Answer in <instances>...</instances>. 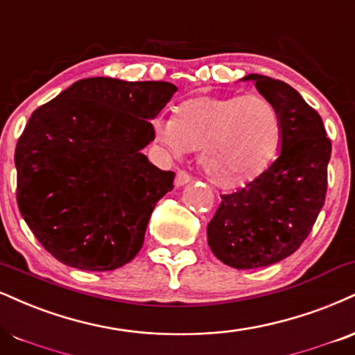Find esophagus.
I'll return each instance as SVG.
<instances>
[{"label": "esophagus", "mask_w": 355, "mask_h": 355, "mask_svg": "<svg viewBox=\"0 0 355 355\" xmlns=\"http://www.w3.org/2000/svg\"><path fill=\"white\" fill-rule=\"evenodd\" d=\"M190 182H191V177L187 172H183V170H180V172L177 173V177H175V185L177 187H183Z\"/></svg>", "instance_id": "obj_1"}]
</instances>
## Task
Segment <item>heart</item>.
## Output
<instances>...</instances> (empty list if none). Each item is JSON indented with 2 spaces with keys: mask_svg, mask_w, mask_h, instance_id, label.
I'll return each mask as SVG.
<instances>
[{
  "mask_svg": "<svg viewBox=\"0 0 355 355\" xmlns=\"http://www.w3.org/2000/svg\"><path fill=\"white\" fill-rule=\"evenodd\" d=\"M162 144L182 155L200 152L207 180L223 190L250 185L275 160L283 135L279 110L263 96H202L155 125Z\"/></svg>",
  "mask_w": 355,
  "mask_h": 355,
  "instance_id": "heart-1",
  "label": "heart"
}]
</instances>
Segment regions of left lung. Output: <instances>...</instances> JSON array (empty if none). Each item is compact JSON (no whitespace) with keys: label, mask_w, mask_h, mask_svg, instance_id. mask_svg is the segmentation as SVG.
I'll use <instances>...</instances> for the list:
<instances>
[{"label":"left lung","mask_w":355,"mask_h":355,"mask_svg":"<svg viewBox=\"0 0 355 355\" xmlns=\"http://www.w3.org/2000/svg\"><path fill=\"white\" fill-rule=\"evenodd\" d=\"M283 121L279 157L264 172L230 195L207 228L213 254L236 270H254L288 258L318 220L327 190L331 140L321 115L291 85L248 74Z\"/></svg>","instance_id":"left-lung-1"}]
</instances>
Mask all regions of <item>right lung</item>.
<instances>
[{"label": "right lung", "instance_id": "add662e5", "mask_svg": "<svg viewBox=\"0 0 355 355\" xmlns=\"http://www.w3.org/2000/svg\"><path fill=\"white\" fill-rule=\"evenodd\" d=\"M177 87L164 80L89 78L33 112L15 152L18 207L58 261L112 271L139 253L173 172L142 153L150 123Z\"/></svg>", "mask_w": 355, "mask_h": 355}]
</instances>
